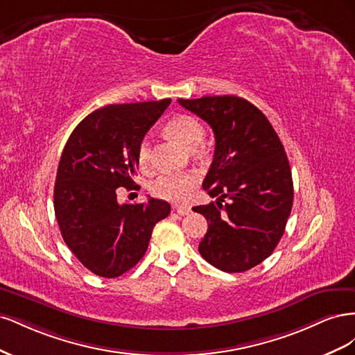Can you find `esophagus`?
I'll list each match as a JSON object with an SVG mask.
<instances>
[{"instance_id":"obj_1","label":"esophagus","mask_w":355,"mask_h":355,"mask_svg":"<svg viewBox=\"0 0 355 355\" xmlns=\"http://www.w3.org/2000/svg\"><path fill=\"white\" fill-rule=\"evenodd\" d=\"M173 210L179 214V216H188L191 213V207L188 206H173Z\"/></svg>"}]
</instances>
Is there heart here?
Returning a JSON list of instances; mask_svg holds the SVG:
<instances>
[{"instance_id":"obj_1","label":"heart","mask_w":355,"mask_h":355,"mask_svg":"<svg viewBox=\"0 0 355 355\" xmlns=\"http://www.w3.org/2000/svg\"><path fill=\"white\" fill-rule=\"evenodd\" d=\"M166 133L180 144L184 148L194 151L201 144L204 137V127L191 115H176L164 127ZM137 161L139 166L146 168L151 161V145L148 139L139 144L137 146ZM198 184V176L194 173H185L179 176H161L153 182L151 191L158 198L168 200V201H184L189 197L191 191Z\"/></svg>"}]
</instances>
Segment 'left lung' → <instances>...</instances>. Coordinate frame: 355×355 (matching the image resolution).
Returning a JSON list of instances; mask_svg holds the SVG:
<instances>
[{
    "instance_id": "8db88e82",
    "label": "left lung",
    "mask_w": 355,
    "mask_h": 355,
    "mask_svg": "<svg viewBox=\"0 0 355 355\" xmlns=\"http://www.w3.org/2000/svg\"><path fill=\"white\" fill-rule=\"evenodd\" d=\"M178 102L206 121L216 139L202 188L218 201L192 209L209 223L198 252L220 271L244 272L274 252L292 211L284 146L263 112L239 96ZM225 198L229 202L222 205Z\"/></svg>"
}]
</instances>
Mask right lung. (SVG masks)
Wrapping results in <instances>:
<instances>
[{
	"mask_svg": "<svg viewBox=\"0 0 355 355\" xmlns=\"http://www.w3.org/2000/svg\"><path fill=\"white\" fill-rule=\"evenodd\" d=\"M171 99L108 105L75 127L63 148L55 213L63 241L93 274L115 278L142 259L155 223L170 204L149 198L118 204L116 188H132L137 146Z\"/></svg>",
	"mask_w": 355,
	"mask_h": 355,
	"instance_id": "1",
	"label": "right lung"
}]
</instances>
